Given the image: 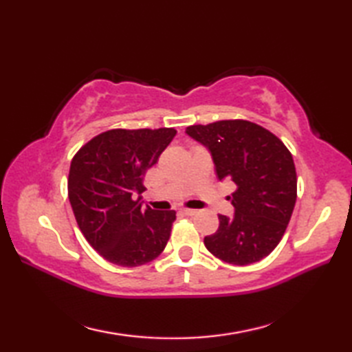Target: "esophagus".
<instances>
[{"label":"esophagus","instance_id":"obj_1","mask_svg":"<svg viewBox=\"0 0 352 352\" xmlns=\"http://www.w3.org/2000/svg\"><path fill=\"white\" fill-rule=\"evenodd\" d=\"M182 213H183L184 216H193V214H197L198 212L193 210V208H182Z\"/></svg>","mask_w":352,"mask_h":352}]
</instances>
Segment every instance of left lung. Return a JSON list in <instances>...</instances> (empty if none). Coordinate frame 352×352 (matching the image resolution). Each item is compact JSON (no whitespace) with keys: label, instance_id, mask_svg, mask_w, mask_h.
Returning <instances> with one entry per match:
<instances>
[{"label":"left lung","instance_id":"left-lung-1","mask_svg":"<svg viewBox=\"0 0 352 352\" xmlns=\"http://www.w3.org/2000/svg\"><path fill=\"white\" fill-rule=\"evenodd\" d=\"M186 133L208 148L219 180L236 184L234 216L219 214V228L206 248L230 265L245 266L280 243L296 203V170L286 145L254 122L226 119L190 125Z\"/></svg>","mask_w":352,"mask_h":352}]
</instances>
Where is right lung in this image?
I'll list each match as a JSON object with an SVG mask.
<instances>
[{
    "instance_id": "add662e5",
    "label": "right lung",
    "mask_w": 352,
    "mask_h": 352,
    "mask_svg": "<svg viewBox=\"0 0 352 352\" xmlns=\"http://www.w3.org/2000/svg\"><path fill=\"white\" fill-rule=\"evenodd\" d=\"M177 130L115 129L74 155L68 197L78 228L102 258L118 266L149 263L166 246L175 212L142 207L144 177Z\"/></svg>"
}]
</instances>
